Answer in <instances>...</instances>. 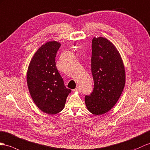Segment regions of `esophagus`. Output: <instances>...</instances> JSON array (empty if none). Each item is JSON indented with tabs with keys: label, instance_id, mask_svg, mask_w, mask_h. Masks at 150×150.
Returning a JSON list of instances; mask_svg holds the SVG:
<instances>
[{
	"label": "esophagus",
	"instance_id": "esophagus-1",
	"mask_svg": "<svg viewBox=\"0 0 150 150\" xmlns=\"http://www.w3.org/2000/svg\"><path fill=\"white\" fill-rule=\"evenodd\" d=\"M74 92H81V89L80 88V87H77L74 90Z\"/></svg>",
	"mask_w": 150,
	"mask_h": 150
}]
</instances>
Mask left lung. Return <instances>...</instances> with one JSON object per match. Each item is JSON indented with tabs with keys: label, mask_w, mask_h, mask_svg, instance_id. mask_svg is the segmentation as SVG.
Masks as SVG:
<instances>
[{
	"label": "left lung",
	"mask_w": 150,
	"mask_h": 150,
	"mask_svg": "<svg viewBox=\"0 0 150 150\" xmlns=\"http://www.w3.org/2000/svg\"><path fill=\"white\" fill-rule=\"evenodd\" d=\"M92 73L94 88L85 97L88 110L96 115L110 111L121 96L125 84V70L121 55L106 38L94 37L92 42Z\"/></svg>",
	"instance_id": "left-lung-1"
}]
</instances>
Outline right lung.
Segmentation results:
<instances>
[{"mask_svg": "<svg viewBox=\"0 0 150 150\" xmlns=\"http://www.w3.org/2000/svg\"><path fill=\"white\" fill-rule=\"evenodd\" d=\"M61 44L48 41L37 50L29 64L27 83L33 101L39 109L49 115H55L64 108L70 89L66 88L55 63Z\"/></svg>", "mask_w": 150, "mask_h": 150, "instance_id": "right-lung-1", "label": "right lung"}]
</instances>
